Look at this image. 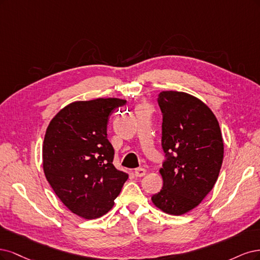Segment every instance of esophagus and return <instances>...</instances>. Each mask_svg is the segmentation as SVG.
I'll return each instance as SVG.
<instances>
[{"label":"esophagus","instance_id":"1","mask_svg":"<svg viewBox=\"0 0 260 260\" xmlns=\"http://www.w3.org/2000/svg\"><path fill=\"white\" fill-rule=\"evenodd\" d=\"M134 174H135L136 177H142V176L146 175V170L142 169V167H139V169H136L135 172H134Z\"/></svg>","mask_w":260,"mask_h":260}]
</instances>
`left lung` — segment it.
I'll list each match as a JSON object with an SVG mask.
<instances>
[{
    "label": "left lung",
    "instance_id": "obj_1",
    "mask_svg": "<svg viewBox=\"0 0 260 260\" xmlns=\"http://www.w3.org/2000/svg\"><path fill=\"white\" fill-rule=\"evenodd\" d=\"M157 103L167 158L158 171L163 187L151 200L162 212L179 216L197 207L213 189L223 160V140L215 114L199 98L165 90Z\"/></svg>",
    "mask_w": 260,
    "mask_h": 260
}]
</instances>
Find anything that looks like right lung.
I'll return each mask as SVG.
<instances>
[{"label": "right lung", "instance_id": "add662e5", "mask_svg": "<svg viewBox=\"0 0 260 260\" xmlns=\"http://www.w3.org/2000/svg\"><path fill=\"white\" fill-rule=\"evenodd\" d=\"M125 104L120 98L74 102L46 128L42 149L45 177L61 202L84 219L110 211L128 178L114 167V150L107 139L109 115Z\"/></svg>", "mask_w": 260, "mask_h": 260}]
</instances>
